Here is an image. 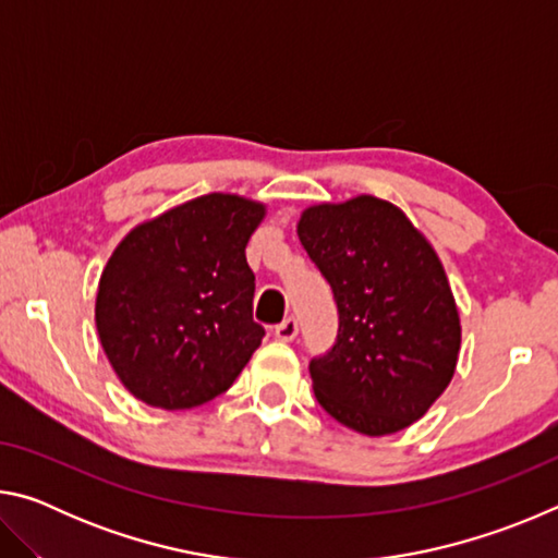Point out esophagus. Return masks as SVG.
<instances>
[{"instance_id": "34e87169", "label": "esophagus", "mask_w": 558, "mask_h": 558, "mask_svg": "<svg viewBox=\"0 0 558 558\" xmlns=\"http://www.w3.org/2000/svg\"><path fill=\"white\" fill-rule=\"evenodd\" d=\"M298 319L295 317H288L282 319L280 325H276V337L280 339V342H292V339L298 337Z\"/></svg>"}]
</instances>
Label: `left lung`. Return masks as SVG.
I'll use <instances>...</instances> for the list:
<instances>
[{
    "label": "left lung",
    "instance_id": "8db88e82",
    "mask_svg": "<svg viewBox=\"0 0 558 558\" xmlns=\"http://www.w3.org/2000/svg\"><path fill=\"white\" fill-rule=\"evenodd\" d=\"M298 235L339 313L337 342L310 362L319 405L364 436L409 428L448 389L460 352L436 251L399 206L366 194L310 206Z\"/></svg>",
    "mask_w": 558,
    "mask_h": 558
}]
</instances>
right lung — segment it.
<instances>
[{"instance_id": "right-lung-1", "label": "right lung", "mask_w": 558, "mask_h": 558, "mask_svg": "<svg viewBox=\"0 0 558 558\" xmlns=\"http://www.w3.org/2000/svg\"><path fill=\"white\" fill-rule=\"evenodd\" d=\"M266 206L206 194L132 229L100 276L96 327L122 386L157 409L216 399L256 352L245 260Z\"/></svg>"}]
</instances>
